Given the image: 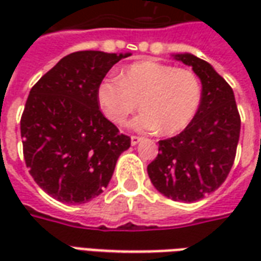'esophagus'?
I'll return each mask as SVG.
<instances>
[{"instance_id": "obj_1", "label": "esophagus", "mask_w": 261, "mask_h": 261, "mask_svg": "<svg viewBox=\"0 0 261 261\" xmlns=\"http://www.w3.org/2000/svg\"><path fill=\"white\" fill-rule=\"evenodd\" d=\"M142 138L141 137H138V136H131V144H133V145H137V144H138V142L141 141Z\"/></svg>"}]
</instances>
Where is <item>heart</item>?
I'll return each instance as SVG.
<instances>
[{"mask_svg":"<svg viewBox=\"0 0 261 261\" xmlns=\"http://www.w3.org/2000/svg\"><path fill=\"white\" fill-rule=\"evenodd\" d=\"M141 113L131 120L137 131L176 134L194 119L201 102V82L186 68L145 60L127 65L119 78H106L97 86V102L110 121L123 125L138 106Z\"/></svg>","mask_w":261,"mask_h":261,"instance_id":"b5f03b06","label":"heart"}]
</instances>
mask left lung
Here are the masks:
<instances>
[{
  "label": "left lung",
  "instance_id": "1",
  "mask_svg": "<svg viewBox=\"0 0 261 261\" xmlns=\"http://www.w3.org/2000/svg\"><path fill=\"white\" fill-rule=\"evenodd\" d=\"M176 59L190 65L202 84L194 119L180 134L161 140L148 176L159 193L193 202L215 192L229 175L241 134V116L229 84L193 54Z\"/></svg>",
  "mask_w": 261,
  "mask_h": 261
}]
</instances>
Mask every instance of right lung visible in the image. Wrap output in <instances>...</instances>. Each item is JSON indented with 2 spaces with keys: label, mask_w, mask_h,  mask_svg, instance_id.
Returning <instances> with one entry per match:
<instances>
[{
  "label": "right lung",
  "mask_w": 261,
  "mask_h": 261,
  "mask_svg": "<svg viewBox=\"0 0 261 261\" xmlns=\"http://www.w3.org/2000/svg\"><path fill=\"white\" fill-rule=\"evenodd\" d=\"M130 54L75 51L33 85L20 117L26 168L40 189L65 204H82L108 187L131 138L99 109L97 86Z\"/></svg>",
  "instance_id": "obj_1"
}]
</instances>
